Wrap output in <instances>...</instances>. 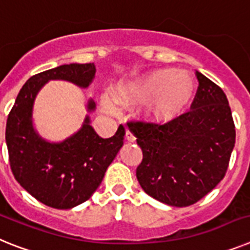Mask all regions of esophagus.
I'll use <instances>...</instances> for the list:
<instances>
[{"label":"esophagus","mask_w":250,"mask_h":250,"mask_svg":"<svg viewBox=\"0 0 250 250\" xmlns=\"http://www.w3.org/2000/svg\"><path fill=\"white\" fill-rule=\"evenodd\" d=\"M125 138H127V141H129V142H135L136 141L135 135H133V133H132V132L129 131L128 128L125 129Z\"/></svg>","instance_id":"esophagus-1"}]
</instances>
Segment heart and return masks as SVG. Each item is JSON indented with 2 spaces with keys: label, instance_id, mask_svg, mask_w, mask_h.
<instances>
[{
  "label": "heart",
  "instance_id": "obj_1",
  "mask_svg": "<svg viewBox=\"0 0 250 250\" xmlns=\"http://www.w3.org/2000/svg\"><path fill=\"white\" fill-rule=\"evenodd\" d=\"M194 93V80L186 71L157 70L140 79L136 83L121 91L119 99L145 98L144 109L148 118L165 122L175 118L183 112L192 100ZM110 109V104L104 102Z\"/></svg>",
  "mask_w": 250,
  "mask_h": 250
}]
</instances>
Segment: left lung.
<instances>
[{
    "mask_svg": "<svg viewBox=\"0 0 250 250\" xmlns=\"http://www.w3.org/2000/svg\"><path fill=\"white\" fill-rule=\"evenodd\" d=\"M198 87L190 109L167 123L127 122L142 150L136 177L160 202L187 207L225 177L235 145V125L220 86L196 71Z\"/></svg>",
    "mask_w": 250,
    "mask_h": 250,
    "instance_id": "8db88e82",
    "label": "left lung"
}]
</instances>
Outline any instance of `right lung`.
<instances>
[{"instance_id": "obj_1", "label": "right lung", "mask_w": 250, "mask_h": 250, "mask_svg": "<svg viewBox=\"0 0 250 250\" xmlns=\"http://www.w3.org/2000/svg\"><path fill=\"white\" fill-rule=\"evenodd\" d=\"M95 71L94 63H71L37 73L22 86L7 117L6 144L12 174L45 206L68 209L89 200L123 145V125L113 137L102 138L90 125L89 117L83 128L61 144L44 141L33 128V104L44 83L66 80L87 87ZM94 106L89 100L87 109L93 110Z\"/></svg>"}]
</instances>
